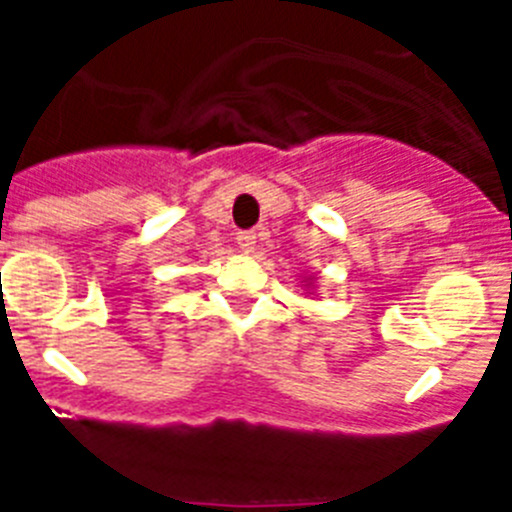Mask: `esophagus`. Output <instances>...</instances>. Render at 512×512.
Returning a JSON list of instances; mask_svg holds the SVG:
<instances>
[{
  "label": "esophagus",
  "mask_w": 512,
  "mask_h": 512,
  "mask_svg": "<svg viewBox=\"0 0 512 512\" xmlns=\"http://www.w3.org/2000/svg\"><path fill=\"white\" fill-rule=\"evenodd\" d=\"M235 243H238V248H241V251L251 253L253 248H256V233H253V230H243V233H238Z\"/></svg>",
  "instance_id": "1"
}]
</instances>
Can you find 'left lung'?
Masks as SVG:
<instances>
[{
	"mask_svg": "<svg viewBox=\"0 0 512 512\" xmlns=\"http://www.w3.org/2000/svg\"><path fill=\"white\" fill-rule=\"evenodd\" d=\"M310 284H312V282H307V284H305V287H310Z\"/></svg>",
	"mask_w": 512,
	"mask_h": 512,
	"instance_id": "obj_1",
	"label": "left lung"
}]
</instances>
